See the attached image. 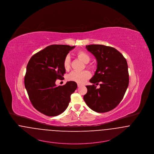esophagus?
<instances>
[{
    "instance_id": "1",
    "label": "esophagus",
    "mask_w": 154,
    "mask_h": 154,
    "mask_svg": "<svg viewBox=\"0 0 154 154\" xmlns=\"http://www.w3.org/2000/svg\"><path fill=\"white\" fill-rule=\"evenodd\" d=\"M82 86V85H81V84H78V88H79V87H81V86Z\"/></svg>"
}]
</instances>
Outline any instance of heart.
I'll use <instances>...</instances> for the list:
<instances>
[{"label": "heart", "mask_w": 154, "mask_h": 154, "mask_svg": "<svg viewBox=\"0 0 154 154\" xmlns=\"http://www.w3.org/2000/svg\"><path fill=\"white\" fill-rule=\"evenodd\" d=\"M77 57L84 63H87L90 61L91 57L89 55L84 51H79L76 54ZM63 66L66 70H68L70 67V59L69 56L65 57L63 61ZM90 66V65H88ZM91 77V73L88 70L81 72L73 71L68 76L69 81H73L78 84H84V82Z\"/></svg>", "instance_id": "obj_1"}]
</instances>
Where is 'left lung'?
<instances>
[{
	"label": "left lung",
	"mask_w": 154,
	"mask_h": 154,
	"mask_svg": "<svg viewBox=\"0 0 154 154\" xmlns=\"http://www.w3.org/2000/svg\"><path fill=\"white\" fill-rule=\"evenodd\" d=\"M86 48L96 57L97 69L89 80L93 85L86 86L88 92L84 100L95 112L110 111L121 102L129 85L126 59L111 46L90 45ZM99 83L100 88H97Z\"/></svg>",
	"instance_id": "8db88e82"
}]
</instances>
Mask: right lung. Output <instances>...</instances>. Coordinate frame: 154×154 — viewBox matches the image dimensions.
I'll use <instances>...</instances> for the list:
<instances>
[{
  "label": "right lung",
  "mask_w": 154,
  "mask_h": 154,
  "mask_svg": "<svg viewBox=\"0 0 154 154\" xmlns=\"http://www.w3.org/2000/svg\"><path fill=\"white\" fill-rule=\"evenodd\" d=\"M75 48L65 45H52L35 54L30 59L24 83L29 99L39 112L55 116L68 106L70 95L77 88L75 82L69 81L57 86L56 79L66 73L63 61Z\"/></svg>",
  "instance_id": "add662e5"
}]
</instances>
